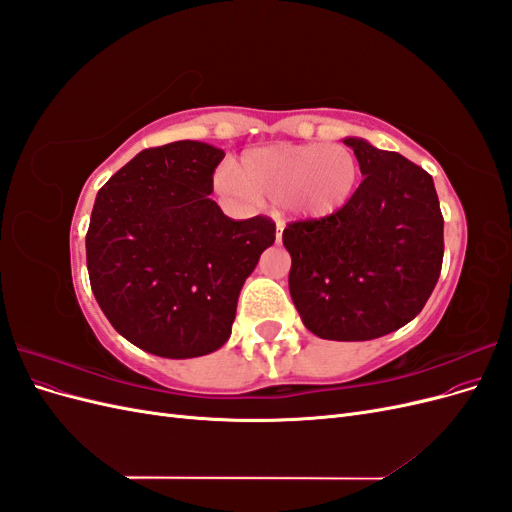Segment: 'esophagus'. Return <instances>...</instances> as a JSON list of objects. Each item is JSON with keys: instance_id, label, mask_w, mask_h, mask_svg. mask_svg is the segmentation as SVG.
Masks as SVG:
<instances>
[{"instance_id": "1", "label": "esophagus", "mask_w": 512, "mask_h": 512, "mask_svg": "<svg viewBox=\"0 0 512 512\" xmlns=\"http://www.w3.org/2000/svg\"><path fill=\"white\" fill-rule=\"evenodd\" d=\"M282 232H284V224L277 222V232H275V241H277V243L282 241Z\"/></svg>"}]
</instances>
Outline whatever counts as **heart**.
I'll return each mask as SVG.
<instances>
[{"label": "heart", "instance_id": "obj_1", "mask_svg": "<svg viewBox=\"0 0 512 512\" xmlns=\"http://www.w3.org/2000/svg\"><path fill=\"white\" fill-rule=\"evenodd\" d=\"M361 164L346 145H269L247 151L220 185L243 200H282L301 220H322L348 205Z\"/></svg>", "mask_w": 512, "mask_h": 512}]
</instances>
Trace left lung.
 Returning <instances> with one entry per match:
<instances>
[{
  "label": "left lung",
  "instance_id": "8db88e82",
  "mask_svg": "<svg viewBox=\"0 0 512 512\" xmlns=\"http://www.w3.org/2000/svg\"><path fill=\"white\" fill-rule=\"evenodd\" d=\"M363 181L322 220L288 224V288L305 327L322 339L365 342L404 327L438 284L444 220L433 179L395 151L344 138Z\"/></svg>",
  "mask_w": 512,
  "mask_h": 512
}]
</instances>
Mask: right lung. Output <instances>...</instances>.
Wrapping results in <instances>:
<instances>
[{
  "label": "right lung",
  "instance_id": "right-lung-1",
  "mask_svg": "<svg viewBox=\"0 0 512 512\" xmlns=\"http://www.w3.org/2000/svg\"><path fill=\"white\" fill-rule=\"evenodd\" d=\"M222 158L198 141L145 149L91 211L87 271L100 309L128 342L166 359L228 342L239 292L275 241L269 218L235 222L209 198Z\"/></svg>",
  "mask_w": 512,
  "mask_h": 512
}]
</instances>
